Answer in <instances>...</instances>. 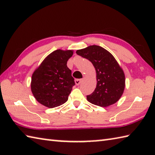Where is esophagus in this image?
Wrapping results in <instances>:
<instances>
[{
	"mask_svg": "<svg viewBox=\"0 0 155 155\" xmlns=\"http://www.w3.org/2000/svg\"><path fill=\"white\" fill-rule=\"evenodd\" d=\"M81 81H82V79H76V80H75L76 85H80V83H81Z\"/></svg>",
	"mask_w": 155,
	"mask_h": 155,
	"instance_id": "esophagus-1",
	"label": "esophagus"
}]
</instances>
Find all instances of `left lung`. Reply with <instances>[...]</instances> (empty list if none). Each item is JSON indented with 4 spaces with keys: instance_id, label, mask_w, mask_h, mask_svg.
<instances>
[{
    "instance_id": "left-lung-1",
    "label": "left lung",
    "mask_w": 155,
    "mask_h": 155,
    "mask_svg": "<svg viewBox=\"0 0 155 155\" xmlns=\"http://www.w3.org/2000/svg\"><path fill=\"white\" fill-rule=\"evenodd\" d=\"M76 53L89 60L96 70L97 87L87 96L91 104L107 107L119 100L125 89L124 70L108 51L99 45H90Z\"/></svg>"
}]
</instances>
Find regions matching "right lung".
I'll return each mask as SVG.
<instances>
[{"instance_id": "obj_1", "label": "right lung", "mask_w": 155, "mask_h": 155, "mask_svg": "<svg viewBox=\"0 0 155 155\" xmlns=\"http://www.w3.org/2000/svg\"><path fill=\"white\" fill-rule=\"evenodd\" d=\"M73 50H57L50 54L34 71L31 90L36 101L53 108L67 101L75 85L67 62Z\"/></svg>"}]
</instances>
